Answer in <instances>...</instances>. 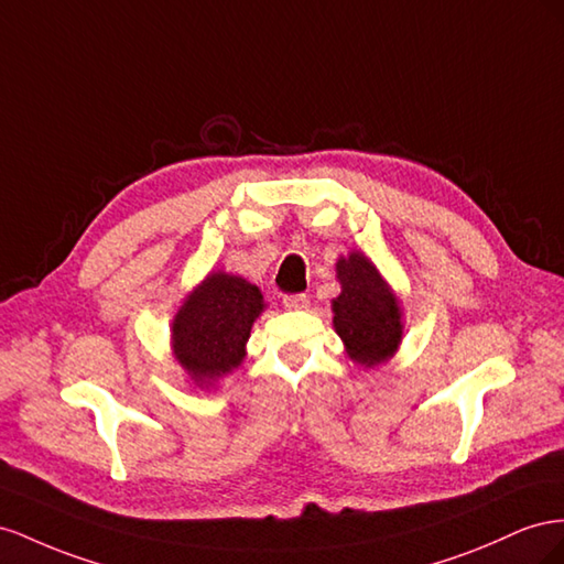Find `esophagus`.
Instances as JSON below:
<instances>
[{
	"label": "esophagus",
	"mask_w": 564,
	"mask_h": 564,
	"mask_svg": "<svg viewBox=\"0 0 564 564\" xmlns=\"http://www.w3.org/2000/svg\"><path fill=\"white\" fill-rule=\"evenodd\" d=\"M283 307L291 310V312H297V310H307L310 307V297L307 295H285L283 297Z\"/></svg>",
	"instance_id": "esophagus-1"
}]
</instances>
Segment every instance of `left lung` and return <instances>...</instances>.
Returning <instances> with one entry per match:
<instances>
[{
	"label": "left lung",
	"instance_id": "obj_1",
	"mask_svg": "<svg viewBox=\"0 0 564 564\" xmlns=\"http://www.w3.org/2000/svg\"><path fill=\"white\" fill-rule=\"evenodd\" d=\"M343 293L333 300V326L347 357L364 368L394 357L401 343V310L392 288L364 252H349L335 264Z\"/></svg>",
	"mask_w": 564,
	"mask_h": 564
}]
</instances>
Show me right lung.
<instances>
[{
    "instance_id": "obj_1",
    "label": "right lung",
    "mask_w": 564,
    "mask_h": 564,
    "mask_svg": "<svg viewBox=\"0 0 564 564\" xmlns=\"http://www.w3.org/2000/svg\"><path fill=\"white\" fill-rule=\"evenodd\" d=\"M260 288L227 271L207 273L172 321V351L198 388H210L246 359L254 318L264 312Z\"/></svg>"
}]
</instances>
